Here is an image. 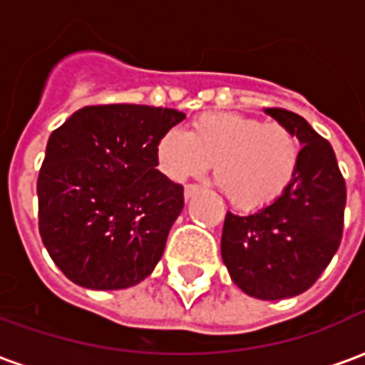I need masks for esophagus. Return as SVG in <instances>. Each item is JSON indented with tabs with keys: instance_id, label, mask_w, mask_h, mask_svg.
Wrapping results in <instances>:
<instances>
[{
	"instance_id": "34e87169",
	"label": "esophagus",
	"mask_w": 365,
	"mask_h": 365,
	"mask_svg": "<svg viewBox=\"0 0 365 365\" xmlns=\"http://www.w3.org/2000/svg\"><path fill=\"white\" fill-rule=\"evenodd\" d=\"M199 191H201L199 185H185V190H183V197H185V201H190L193 195H197Z\"/></svg>"
}]
</instances>
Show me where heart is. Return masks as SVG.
Segmentation results:
<instances>
[{
  "mask_svg": "<svg viewBox=\"0 0 365 365\" xmlns=\"http://www.w3.org/2000/svg\"><path fill=\"white\" fill-rule=\"evenodd\" d=\"M156 166L172 182L205 174L232 205L260 209L289 187L299 166V140L279 123H262L238 113H203L187 135L170 128L154 148Z\"/></svg>",
  "mask_w": 365,
  "mask_h": 365,
  "instance_id": "obj_1",
  "label": "heart"
}]
</instances>
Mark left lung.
<instances>
[{
  "instance_id": "obj_1",
  "label": "left lung",
  "mask_w": 365,
  "mask_h": 365,
  "mask_svg": "<svg viewBox=\"0 0 365 365\" xmlns=\"http://www.w3.org/2000/svg\"><path fill=\"white\" fill-rule=\"evenodd\" d=\"M297 136L299 166L274 203L248 215L227 213L221 256L230 279L264 301L295 297L313 285L336 254L346 183L334 150L297 113L264 109Z\"/></svg>"
}]
</instances>
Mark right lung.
<instances>
[{"instance_id":"1","label":"right lung","mask_w":365,"mask_h":365,"mask_svg":"<svg viewBox=\"0 0 365 365\" xmlns=\"http://www.w3.org/2000/svg\"><path fill=\"white\" fill-rule=\"evenodd\" d=\"M185 113L93 105L48 138L38 182V230L68 279L127 289L152 274L183 209V187L156 170V140Z\"/></svg>"}]
</instances>
